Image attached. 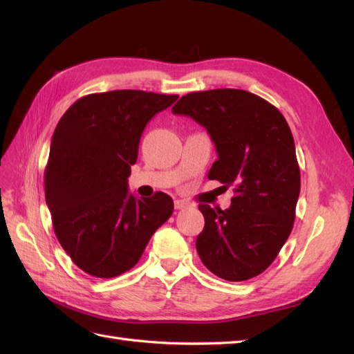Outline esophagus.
<instances>
[{"label":"esophagus","mask_w":354,"mask_h":354,"mask_svg":"<svg viewBox=\"0 0 354 354\" xmlns=\"http://www.w3.org/2000/svg\"><path fill=\"white\" fill-rule=\"evenodd\" d=\"M187 207V202H184V201H181V199H176L175 201V208L176 209H183V208H185Z\"/></svg>","instance_id":"34e87169"}]
</instances>
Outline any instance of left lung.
Returning a JSON list of instances; mask_svg holds the SVG:
<instances>
[{
    "instance_id": "1",
    "label": "left lung",
    "mask_w": 354,
    "mask_h": 354,
    "mask_svg": "<svg viewBox=\"0 0 354 354\" xmlns=\"http://www.w3.org/2000/svg\"><path fill=\"white\" fill-rule=\"evenodd\" d=\"M173 114L209 133L217 160L208 171L234 196L227 209L199 205L205 227L196 239L202 263L228 281L266 270L288 240L299 196V165L290 127L274 104L243 89L183 95Z\"/></svg>"
}]
</instances>
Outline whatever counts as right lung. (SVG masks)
Wrapping results in <instances>:
<instances>
[{
    "instance_id": "1",
    "label": "right lung",
    "mask_w": 354,
    "mask_h": 354,
    "mask_svg": "<svg viewBox=\"0 0 354 354\" xmlns=\"http://www.w3.org/2000/svg\"><path fill=\"white\" fill-rule=\"evenodd\" d=\"M176 99L140 89L88 94L59 120L44 173L45 201L59 243L84 272L112 278L129 270L171 216L169 194L137 199L127 178L149 120Z\"/></svg>"
}]
</instances>
